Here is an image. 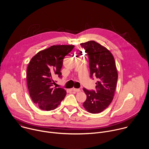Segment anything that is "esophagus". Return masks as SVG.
I'll use <instances>...</instances> for the list:
<instances>
[{
    "label": "esophagus",
    "instance_id": "esophagus-1",
    "mask_svg": "<svg viewBox=\"0 0 149 149\" xmlns=\"http://www.w3.org/2000/svg\"><path fill=\"white\" fill-rule=\"evenodd\" d=\"M72 91H74L75 92H79L81 91L80 88H73L72 89Z\"/></svg>",
    "mask_w": 149,
    "mask_h": 149
}]
</instances>
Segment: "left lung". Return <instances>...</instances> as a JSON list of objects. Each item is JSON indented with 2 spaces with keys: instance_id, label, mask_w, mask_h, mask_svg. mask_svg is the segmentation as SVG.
<instances>
[{
  "instance_id": "left-lung-1",
  "label": "left lung",
  "mask_w": 149,
  "mask_h": 149,
  "mask_svg": "<svg viewBox=\"0 0 149 149\" xmlns=\"http://www.w3.org/2000/svg\"><path fill=\"white\" fill-rule=\"evenodd\" d=\"M80 45L88 55L91 77L97 79L96 92L83 88L87 96L83 107L89 113L96 114L103 111L113 99L118 78L115 61L111 53L104 46L93 40Z\"/></svg>"
}]
</instances>
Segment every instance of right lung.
Wrapping results in <instances>:
<instances>
[{"label":"right lung","mask_w":149,"mask_h":149,"mask_svg":"<svg viewBox=\"0 0 149 149\" xmlns=\"http://www.w3.org/2000/svg\"><path fill=\"white\" fill-rule=\"evenodd\" d=\"M74 45H53L39 52L27 68V84L32 101L44 110L55 109L66 95L63 88L53 87V77H61L63 61Z\"/></svg>","instance_id":"obj_1"}]
</instances>
